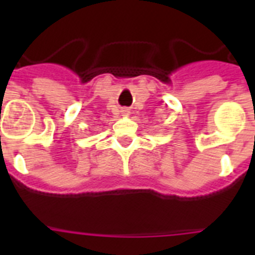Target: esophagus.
Returning <instances> with one entry per match:
<instances>
[{"instance_id":"obj_1","label":"esophagus","mask_w":255,"mask_h":255,"mask_svg":"<svg viewBox=\"0 0 255 255\" xmlns=\"http://www.w3.org/2000/svg\"><path fill=\"white\" fill-rule=\"evenodd\" d=\"M121 114L125 115V116H128V115L130 114V111H129V110H128V108H123V110H121Z\"/></svg>"}]
</instances>
